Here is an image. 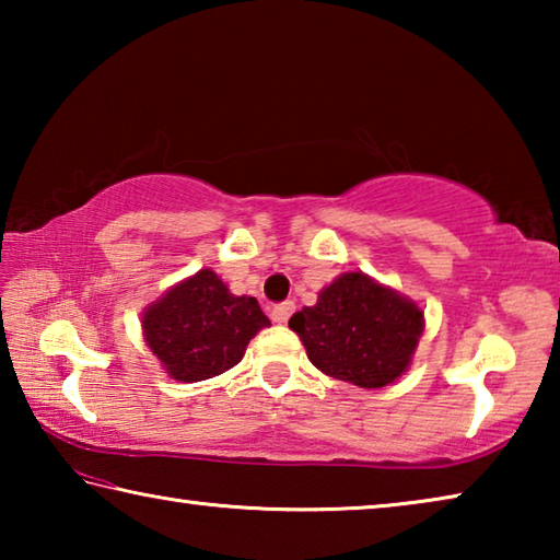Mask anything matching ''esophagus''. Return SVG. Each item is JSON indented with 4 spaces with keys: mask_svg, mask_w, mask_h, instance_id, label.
Wrapping results in <instances>:
<instances>
[{
    "mask_svg": "<svg viewBox=\"0 0 560 560\" xmlns=\"http://www.w3.org/2000/svg\"><path fill=\"white\" fill-rule=\"evenodd\" d=\"M293 311H296V303H293V301H281V303H277V306L271 308L273 324H287Z\"/></svg>",
    "mask_w": 560,
    "mask_h": 560,
    "instance_id": "1",
    "label": "esophagus"
}]
</instances>
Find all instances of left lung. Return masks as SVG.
Wrapping results in <instances>:
<instances>
[{
    "mask_svg": "<svg viewBox=\"0 0 560 560\" xmlns=\"http://www.w3.org/2000/svg\"><path fill=\"white\" fill-rule=\"evenodd\" d=\"M308 360L336 381L383 387L407 371L422 336V311L365 273L350 271L289 320Z\"/></svg>",
    "mask_w": 560,
    "mask_h": 560,
    "instance_id": "obj_1",
    "label": "left lung"
}]
</instances>
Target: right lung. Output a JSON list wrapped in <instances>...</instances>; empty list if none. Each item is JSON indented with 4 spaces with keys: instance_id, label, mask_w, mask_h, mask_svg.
Wrapping results in <instances>:
<instances>
[{
    "instance_id": "add662e5",
    "label": "right lung",
    "mask_w": 560,
    "mask_h": 560,
    "mask_svg": "<svg viewBox=\"0 0 560 560\" xmlns=\"http://www.w3.org/2000/svg\"><path fill=\"white\" fill-rule=\"evenodd\" d=\"M264 326H269V318L257 299L234 296L210 269L177 283L143 316L150 350L183 383L230 371Z\"/></svg>"
}]
</instances>
